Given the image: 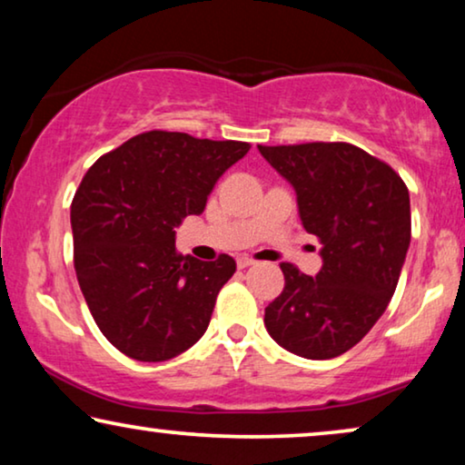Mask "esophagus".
Here are the masks:
<instances>
[{
	"instance_id": "esophagus-1",
	"label": "esophagus",
	"mask_w": 465,
	"mask_h": 465,
	"mask_svg": "<svg viewBox=\"0 0 465 465\" xmlns=\"http://www.w3.org/2000/svg\"><path fill=\"white\" fill-rule=\"evenodd\" d=\"M252 264H256V260L250 258V256H241V258H237V266H239V269H247V266H252Z\"/></svg>"
}]
</instances>
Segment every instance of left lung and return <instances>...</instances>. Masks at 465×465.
I'll use <instances>...</instances> for the list:
<instances>
[{
    "instance_id": "left-lung-1",
    "label": "left lung",
    "mask_w": 465,
    "mask_h": 465,
    "mask_svg": "<svg viewBox=\"0 0 465 465\" xmlns=\"http://www.w3.org/2000/svg\"><path fill=\"white\" fill-rule=\"evenodd\" d=\"M258 150L294 186L323 260L315 277L282 264L285 285L264 309V326L301 358H336L371 332L396 292L411 245L409 188L390 164L345 142Z\"/></svg>"
}]
</instances>
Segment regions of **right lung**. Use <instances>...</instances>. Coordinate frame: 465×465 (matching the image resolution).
Wrapping results in <instances>:
<instances>
[{"label": "right lung", "instance_id": "1", "mask_svg": "<svg viewBox=\"0 0 465 465\" xmlns=\"http://www.w3.org/2000/svg\"><path fill=\"white\" fill-rule=\"evenodd\" d=\"M250 143L148 131L86 171L72 201L74 266L101 332L139 361H164L205 334L237 264L182 256L175 228L199 215Z\"/></svg>", "mask_w": 465, "mask_h": 465}]
</instances>
